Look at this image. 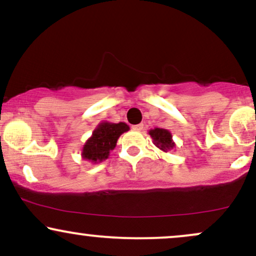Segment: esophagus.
<instances>
[{
	"mask_svg": "<svg viewBox=\"0 0 256 256\" xmlns=\"http://www.w3.org/2000/svg\"><path fill=\"white\" fill-rule=\"evenodd\" d=\"M132 128H134V131H142V128H143V124H137V125H134V126H132Z\"/></svg>",
	"mask_w": 256,
	"mask_h": 256,
	"instance_id": "34e87169",
	"label": "esophagus"
}]
</instances>
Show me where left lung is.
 I'll use <instances>...</instances> for the list:
<instances>
[{
    "label": "left lung",
    "mask_w": 256,
    "mask_h": 256,
    "mask_svg": "<svg viewBox=\"0 0 256 256\" xmlns=\"http://www.w3.org/2000/svg\"><path fill=\"white\" fill-rule=\"evenodd\" d=\"M148 134H150L152 143L164 152L172 150L176 146V143L172 140V134L168 130H166V128H155L149 130Z\"/></svg>",
    "instance_id": "8db88e82"
}]
</instances>
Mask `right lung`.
Listing matches in <instances>:
<instances>
[{"instance_id":"1","label":"right lung","mask_w":256,"mask_h":256,"mask_svg":"<svg viewBox=\"0 0 256 256\" xmlns=\"http://www.w3.org/2000/svg\"><path fill=\"white\" fill-rule=\"evenodd\" d=\"M128 130L130 128L126 122H101L83 146L82 158L92 164L102 162L116 148L118 138Z\"/></svg>"}]
</instances>
